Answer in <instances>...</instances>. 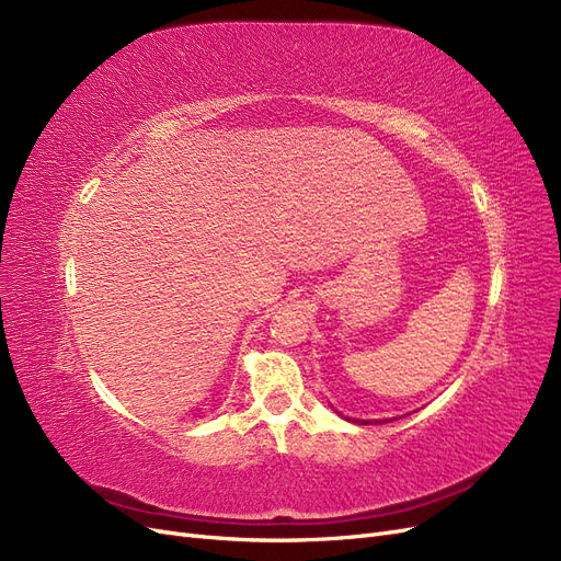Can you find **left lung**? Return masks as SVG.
I'll return each instance as SVG.
<instances>
[{
	"label": "left lung",
	"instance_id": "left-lung-1",
	"mask_svg": "<svg viewBox=\"0 0 561 561\" xmlns=\"http://www.w3.org/2000/svg\"><path fill=\"white\" fill-rule=\"evenodd\" d=\"M336 415L339 417H344V415H341V412L336 410ZM346 422H353V424H359V426H364V424H387V422H394L397 417H392V420H355V417H344Z\"/></svg>",
	"mask_w": 561,
	"mask_h": 561
}]
</instances>
